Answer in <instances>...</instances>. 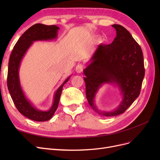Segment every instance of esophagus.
<instances>
[{"mask_svg":"<svg viewBox=\"0 0 160 160\" xmlns=\"http://www.w3.org/2000/svg\"><path fill=\"white\" fill-rule=\"evenodd\" d=\"M83 69H84V65L83 64L79 63V64H78V65L76 66L75 70H76L77 72H78V73H80V72H81L82 71H83Z\"/></svg>","mask_w":160,"mask_h":160,"instance_id":"34e87169","label":"esophagus"}]
</instances>
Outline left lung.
<instances>
[{
    "mask_svg": "<svg viewBox=\"0 0 160 160\" xmlns=\"http://www.w3.org/2000/svg\"><path fill=\"white\" fill-rule=\"evenodd\" d=\"M113 41L100 44L84 69L86 97L95 112L106 117L124 113L138 98L145 75L143 56L141 47L130 32L119 25ZM104 83L117 84L123 96L119 107L112 112L99 111L94 103L95 95Z\"/></svg>",
    "mask_w": 160,
    "mask_h": 160,
    "instance_id": "1",
    "label": "left lung"
}]
</instances>
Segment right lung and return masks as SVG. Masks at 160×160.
I'll return each mask as SVG.
<instances>
[{"label": "right lung", "mask_w": 160, "mask_h": 160, "mask_svg": "<svg viewBox=\"0 0 160 160\" xmlns=\"http://www.w3.org/2000/svg\"><path fill=\"white\" fill-rule=\"evenodd\" d=\"M59 28L56 25H45L37 23L32 25L24 32L13 47L8 62L7 86L12 99L17 109L27 118L36 122H45L54 115L59 103L62 87L69 81L67 78L57 90L54 101L49 111H41L34 108L24 94L20 84L18 70L21 61L25 52L33 41H47L56 38Z\"/></svg>", "instance_id": "1"}]
</instances>
